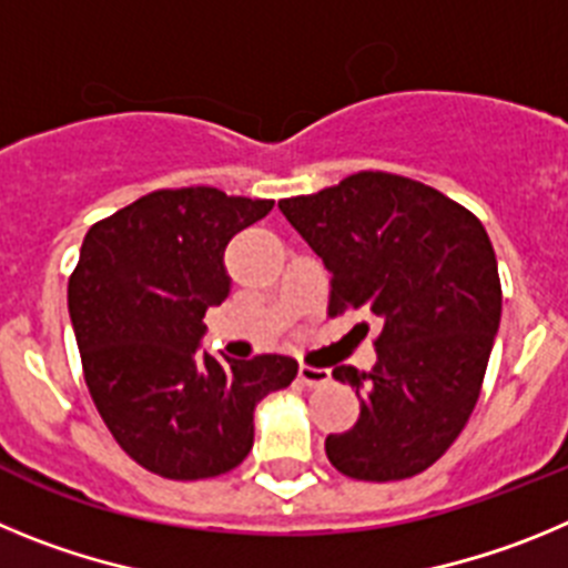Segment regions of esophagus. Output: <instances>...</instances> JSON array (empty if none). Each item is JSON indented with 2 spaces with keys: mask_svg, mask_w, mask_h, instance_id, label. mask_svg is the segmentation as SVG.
I'll return each instance as SVG.
<instances>
[{
  "mask_svg": "<svg viewBox=\"0 0 568 568\" xmlns=\"http://www.w3.org/2000/svg\"><path fill=\"white\" fill-rule=\"evenodd\" d=\"M298 378L304 381L307 386H327L329 381H333V375H329V369H324V366L301 364L298 366Z\"/></svg>",
  "mask_w": 568,
  "mask_h": 568,
  "instance_id": "34e87169",
  "label": "esophagus"
}]
</instances>
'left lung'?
<instances>
[{
    "instance_id": "8db88e82",
    "label": "left lung",
    "mask_w": 568,
    "mask_h": 568,
    "mask_svg": "<svg viewBox=\"0 0 568 568\" xmlns=\"http://www.w3.org/2000/svg\"><path fill=\"white\" fill-rule=\"evenodd\" d=\"M278 210L333 275L327 315L381 324L369 373L333 369L355 389L361 415L327 438L329 464L373 484L429 469L478 404L500 324L498 258L484 224L440 190L381 170Z\"/></svg>"
}]
</instances>
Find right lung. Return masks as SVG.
<instances>
[{"instance_id": "add662e5", "label": "right lung", "mask_w": 568, "mask_h": 568, "mask_svg": "<svg viewBox=\"0 0 568 568\" xmlns=\"http://www.w3.org/2000/svg\"><path fill=\"white\" fill-rule=\"evenodd\" d=\"M273 210L215 187L155 190L97 222L68 281L84 384L124 453L168 480L235 469L253 409L298 375L290 355L199 353L207 307L230 295L224 247Z\"/></svg>"}]
</instances>
